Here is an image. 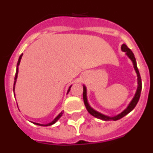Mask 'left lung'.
I'll return each instance as SVG.
<instances>
[{
  "label": "left lung",
  "instance_id": "obj_1",
  "mask_svg": "<svg viewBox=\"0 0 153 153\" xmlns=\"http://www.w3.org/2000/svg\"><path fill=\"white\" fill-rule=\"evenodd\" d=\"M121 49L123 52L126 53V54L127 56H129L130 58V60L132 61V63H133V66H134V69L136 70V74H137V76H138V88L137 90H136V93L135 94L134 97L132 99V100L131 101L130 103L129 104V106H127L126 109L123 111L122 113H120L119 115L116 116V117H107V116H105V115L102 114V113H99V112H97L96 110L91 108L89 105L88 102H87V98H86V86H83V101H84V104L85 106H86V109H87V111L93 116V117H97L98 119H100L102 120H105V121H109V120H118L120 119L123 118V117H125L126 115H127L129 113H130L132 111V109H134L136 107V104L137 102H139V100H140V93H141V90H142V81H141V76H140V72H139V70L137 68V65H136V58H135L134 54H133V53L132 52L130 49H129V47H127L126 44H123L122 47H121Z\"/></svg>",
  "mask_w": 153,
  "mask_h": 153
}]
</instances>
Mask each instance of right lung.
I'll list each match as a JSON object with an SVG mask.
<instances>
[{"instance_id":"obj_1","label":"right lung","mask_w":153,"mask_h":153,"mask_svg":"<svg viewBox=\"0 0 153 153\" xmlns=\"http://www.w3.org/2000/svg\"><path fill=\"white\" fill-rule=\"evenodd\" d=\"M22 56H23V53L21 55V56H20V57H19V59H18V62H17V70H16V74H15V77H14V83H13V91H14V86H15V83H16V81H17V74H18V65L20 64V62H21V57H22ZM70 88H71V86H70V88H69V90H68V92L70 91ZM63 113H60V114L58 115L57 117H56V118L54 119V120H53L52 122L51 123H48V124H45V125H44V124H40V123H34V124H36V125H39V126H51V125H53V124H54L56 122V121H57L58 120H59V119L60 118V117H62V114H63Z\"/></svg>"}]
</instances>
